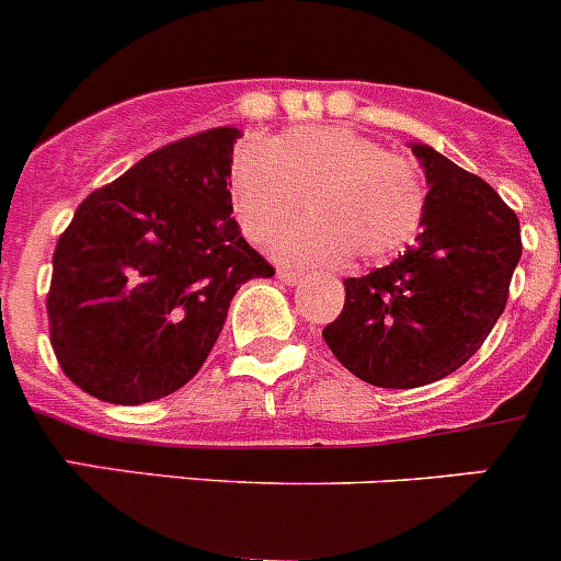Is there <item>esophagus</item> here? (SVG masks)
I'll use <instances>...</instances> for the list:
<instances>
[{
	"label": "esophagus",
	"mask_w": 561,
	"mask_h": 561,
	"mask_svg": "<svg viewBox=\"0 0 561 561\" xmlns=\"http://www.w3.org/2000/svg\"><path fill=\"white\" fill-rule=\"evenodd\" d=\"M276 276H279V282H285V285H298V282L305 279L301 271H293V268H279L276 271Z\"/></svg>",
	"instance_id": "obj_1"
}]
</instances>
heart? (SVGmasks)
Here are the masks:
<instances>
[{
	"instance_id": "1",
	"label": "heart",
	"mask_w": 561,
	"mask_h": 561,
	"mask_svg": "<svg viewBox=\"0 0 561 561\" xmlns=\"http://www.w3.org/2000/svg\"><path fill=\"white\" fill-rule=\"evenodd\" d=\"M229 191L240 229L256 243L282 232L305 198L310 218L282 234L276 251L307 265H334L352 251L379 263L404 249L426 218V185L410 157L329 124L240 146Z\"/></svg>"
}]
</instances>
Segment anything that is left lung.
<instances>
[{
  "label": "left lung",
  "instance_id": "left-lung-1",
  "mask_svg": "<svg viewBox=\"0 0 561 561\" xmlns=\"http://www.w3.org/2000/svg\"><path fill=\"white\" fill-rule=\"evenodd\" d=\"M417 243L385 268L345 279L343 312L323 340L363 381L390 390L432 385L462 368L493 332L520 260V221L481 176L432 146Z\"/></svg>",
  "mask_w": 561,
  "mask_h": 561
}]
</instances>
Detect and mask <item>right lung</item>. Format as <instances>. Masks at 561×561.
Instances as JSON below:
<instances>
[{
  "instance_id": "1",
  "label": "right lung",
  "mask_w": 561,
  "mask_h": 561,
  "mask_svg": "<svg viewBox=\"0 0 561 561\" xmlns=\"http://www.w3.org/2000/svg\"><path fill=\"white\" fill-rule=\"evenodd\" d=\"M234 127L187 135L93 191L57 240L46 293L62 374L107 404L160 401L198 374L229 301L274 265L232 218Z\"/></svg>"
}]
</instances>
